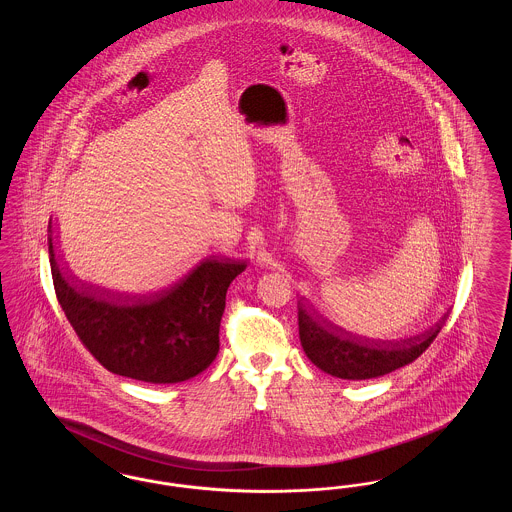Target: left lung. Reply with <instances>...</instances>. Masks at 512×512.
I'll return each mask as SVG.
<instances>
[{"label":"left lung","mask_w":512,"mask_h":512,"mask_svg":"<svg viewBox=\"0 0 512 512\" xmlns=\"http://www.w3.org/2000/svg\"><path fill=\"white\" fill-rule=\"evenodd\" d=\"M299 340L305 355L320 370L343 380H366L390 374L401 366L416 361L436 340L441 318L428 332L401 341H366L355 338L338 328L320 326L317 320L299 307Z\"/></svg>","instance_id":"left-lung-1"}]
</instances>
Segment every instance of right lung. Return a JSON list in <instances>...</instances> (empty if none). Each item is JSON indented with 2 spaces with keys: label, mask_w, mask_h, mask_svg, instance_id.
<instances>
[{
  "label": "right lung",
  "mask_w": 512,
  "mask_h": 512,
  "mask_svg": "<svg viewBox=\"0 0 512 512\" xmlns=\"http://www.w3.org/2000/svg\"><path fill=\"white\" fill-rule=\"evenodd\" d=\"M53 288L65 317L109 372L149 384H176L203 372L219 353L226 292L245 263L207 259L178 284L149 297L76 290L51 242Z\"/></svg>",
  "instance_id": "right-lung-1"
}]
</instances>
